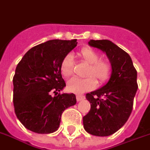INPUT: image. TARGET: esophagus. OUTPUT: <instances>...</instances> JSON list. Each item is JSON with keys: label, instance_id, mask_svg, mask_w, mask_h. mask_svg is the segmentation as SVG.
<instances>
[{"label": "esophagus", "instance_id": "obj_1", "mask_svg": "<svg viewBox=\"0 0 150 150\" xmlns=\"http://www.w3.org/2000/svg\"><path fill=\"white\" fill-rule=\"evenodd\" d=\"M76 98H77V101H81V100H84V98H85V97L83 96H80V95H77V96H76Z\"/></svg>", "mask_w": 150, "mask_h": 150}]
</instances>
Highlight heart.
<instances>
[{
	"label": "heart",
	"instance_id": "1",
	"mask_svg": "<svg viewBox=\"0 0 150 150\" xmlns=\"http://www.w3.org/2000/svg\"><path fill=\"white\" fill-rule=\"evenodd\" d=\"M78 56L81 60L88 64L86 70L84 78L73 77L67 83V89L70 92L75 94H81L91 91L96 86V78L98 82L103 83L108 80L111 74V64L110 62L100 59V54L92 48L84 47L79 50ZM60 73L65 77H70L73 73V59L71 54H68L63 59L60 64Z\"/></svg>",
	"mask_w": 150,
	"mask_h": 150
}]
</instances>
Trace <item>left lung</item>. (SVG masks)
<instances>
[{"label": "left lung", "instance_id": "1", "mask_svg": "<svg viewBox=\"0 0 150 150\" xmlns=\"http://www.w3.org/2000/svg\"><path fill=\"white\" fill-rule=\"evenodd\" d=\"M90 46L106 54L112 72L101 88L86 94L91 110L83 117L86 132L96 136H108L127 122L138 89L137 72L128 54L108 40H91Z\"/></svg>", "mask_w": 150, "mask_h": 150}]
</instances>
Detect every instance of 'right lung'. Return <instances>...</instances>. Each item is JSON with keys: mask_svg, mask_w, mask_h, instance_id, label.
Returning <instances> with one entry per match:
<instances>
[{"mask_svg": "<svg viewBox=\"0 0 150 150\" xmlns=\"http://www.w3.org/2000/svg\"><path fill=\"white\" fill-rule=\"evenodd\" d=\"M77 44L76 39L50 40L30 49L17 65L13 78L14 112L27 129L38 134L54 132L63 112L76 105L74 94L58 91L66 86L60 73L62 60Z\"/></svg>", "mask_w": 150, "mask_h": 150, "instance_id": "right-lung-1", "label": "right lung"}]
</instances>
